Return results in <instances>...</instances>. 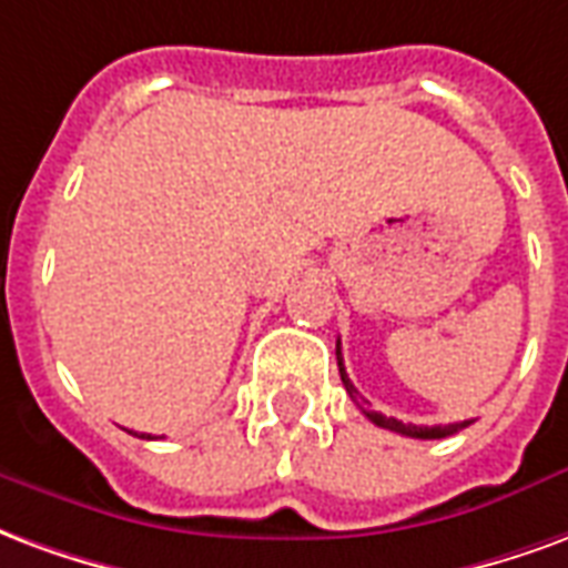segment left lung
<instances>
[{
	"label": "left lung",
	"instance_id": "8db88e82",
	"mask_svg": "<svg viewBox=\"0 0 568 568\" xmlns=\"http://www.w3.org/2000/svg\"><path fill=\"white\" fill-rule=\"evenodd\" d=\"M335 359H338V372H342V384H345L347 396H351L359 412L369 417L372 424L381 426V429H390V433H399V436H408V438H448L471 424V420H459V424H445V426H417V424H403V420L381 415V412H372L369 403H366V399L357 393V387H354V381L347 378L345 359H342V342H335Z\"/></svg>",
	"mask_w": 568,
	"mask_h": 568
}]
</instances>
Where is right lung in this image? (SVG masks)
<instances>
[{
    "label": "right lung",
    "mask_w": 568,
    "mask_h": 568,
    "mask_svg": "<svg viewBox=\"0 0 568 568\" xmlns=\"http://www.w3.org/2000/svg\"><path fill=\"white\" fill-rule=\"evenodd\" d=\"M142 438H151V436H142Z\"/></svg>",
    "instance_id": "obj_1"
}]
</instances>
